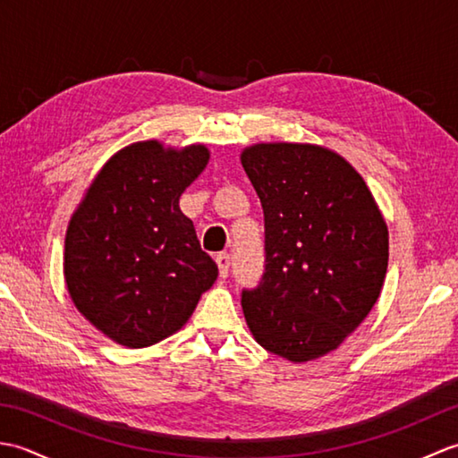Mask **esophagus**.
Here are the masks:
<instances>
[{
	"label": "esophagus",
	"instance_id": "esophagus-1",
	"mask_svg": "<svg viewBox=\"0 0 458 458\" xmlns=\"http://www.w3.org/2000/svg\"><path fill=\"white\" fill-rule=\"evenodd\" d=\"M216 264H218V274L220 277H228V271H230V254H226V251H220V254L216 256Z\"/></svg>",
	"mask_w": 458,
	"mask_h": 458
}]
</instances>
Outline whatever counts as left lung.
Segmentation results:
<instances>
[{
	"label": "left lung",
	"mask_w": 458,
	"mask_h": 458,
	"mask_svg": "<svg viewBox=\"0 0 458 458\" xmlns=\"http://www.w3.org/2000/svg\"><path fill=\"white\" fill-rule=\"evenodd\" d=\"M242 165L264 208V274L242 289L258 343L291 362L335 350L387 269V228L364 179L318 145L259 143Z\"/></svg>",
	"instance_id": "left-lung-1"
}]
</instances>
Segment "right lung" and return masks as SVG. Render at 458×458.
Masks as SVG:
<instances>
[{
	"instance_id": "obj_1",
	"label": "right lung",
	"mask_w": 458,
	"mask_h": 458,
	"mask_svg": "<svg viewBox=\"0 0 458 458\" xmlns=\"http://www.w3.org/2000/svg\"><path fill=\"white\" fill-rule=\"evenodd\" d=\"M207 163L202 145L133 143L104 165L68 224V293L115 343L141 348L167 338L216 281V261L179 208Z\"/></svg>"
}]
</instances>
